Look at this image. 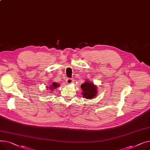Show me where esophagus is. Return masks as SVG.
<instances>
[{
  "mask_svg": "<svg viewBox=\"0 0 150 150\" xmlns=\"http://www.w3.org/2000/svg\"><path fill=\"white\" fill-rule=\"evenodd\" d=\"M66 81L67 84H72L73 83L74 80L72 79V78H67V79H66Z\"/></svg>",
  "mask_w": 150,
  "mask_h": 150,
  "instance_id": "1",
  "label": "esophagus"
}]
</instances>
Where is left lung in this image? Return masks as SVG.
I'll use <instances>...</instances> for the list:
<instances>
[{"instance_id": "1", "label": "left lung", "mask_w": 150, "mask_h": 150, "mask_svg": "<svg viewBox=\"0 0 150 150\" xmlns=\"http://www.w3.org/2000/svg\"><path fill=\"white\" fill-rule=\"evenodd\" d=\"M82 89V95L87 99H92L95 97L97 94V87L92 83L86 80L85 83L81 85Z\"/></svg>"}]
</instances>
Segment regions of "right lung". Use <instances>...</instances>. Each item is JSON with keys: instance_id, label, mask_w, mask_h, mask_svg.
<instances>
[{"instance_id": "right-lung-1", "label": "right lung", "mask_w": 150, "mask_h": 150, "mask_svg": "<svg viewBox=\"0 0 150 150\" xmlns=\"http://www.w3.org/2000/svg\"><path fill=\"white\" fill-rule=\"evenodd\" d=\"M59 85L57 83L54 82V83H52V84L51 85V86L49 88H50V89H54L55 88L59 87Z\"/></svg>"}]
</instances>
